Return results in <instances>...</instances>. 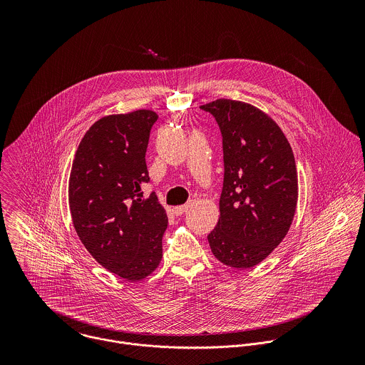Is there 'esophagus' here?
<instances>
[{"instance_id":"esophagus-1","label":"esophagus","mask_w":365,"mask_h":365,"mask_svg":"<svg viewBox=\"0 0 365 365\" xmlns=\"http://www.w3.org/2000/svg\"><path fill=\"white\" fill-rule=\"evenodd\" d=\"M190 208V204H184V205H180V207H175V208L173 209L174 210V213L177 215V216H180V215H182L184 212H187Z\"/></svg>"}]
</instances>
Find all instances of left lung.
<instances>
[{
    "instance_id": "left-lung-1",
    "label": "left lung",
    "mask_w": 365,
    "mask_h": 365,
    "mask_svg": "<svg viewBox=\"0 0 365 365\" xmlns=\"http://www.w3.org/2000/svg\"><path fill=\"white\" fill-rule=\"evenodd\" d=\"M200 108L219 125L225 164L220 216L209 246L220 262L250 268L291 227L298 202L294 153L279 126L253 105L220 98Z\"/></svg>"
}]
</instances>
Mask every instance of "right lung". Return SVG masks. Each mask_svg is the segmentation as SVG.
Wrapping results in <instances>:
<instances>
[{
    "label": "right lung",
    "mask_w": 365,
    "mask_h": 365,
    "mask_svg": "<svg viewBox=\"0 0 365 365\" xmlns=\"http://www.w3.org/2000/svg\"><path fill=\"white\" fill-rule=\"evenodd\" d=\"M157 113L139 109L98 119L81 139L68 180L74 229L88 253L126 281L150 275L161 261L167 215L152 192L146 150Z\"/></svg>",
    "instance_id": "obj_1"
}]
</instances>
